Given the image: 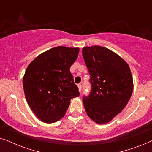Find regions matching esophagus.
Instances as JSON below:
<instances>
[{"instance_id": "34e87169", "label": "esophagus", "mask_w": 152, "mask_h": 152, "mask_svg": "<svg viewBox=\"0 0 152 152\" xmlns=\"http://www.w3.org/2000/svg\"><path fill=\"white\" fill-rule=\"evenodd\" d=\"M78 89H79V91H80V93H81V91H82V85L80 84H78Z\"/></svg>"}]
</instances>
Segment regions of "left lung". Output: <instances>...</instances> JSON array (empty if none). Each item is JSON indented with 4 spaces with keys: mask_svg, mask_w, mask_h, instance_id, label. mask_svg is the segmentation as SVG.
<instances>
[{
    "mask_svg": "<svg viewBox=\"0 0 152 152\" xmlns=\"http://www.w3.org/2000/svg\"><path fill=\"white\" fill-rule=\"evenodd\" d=\"M82 55L91 84L90 94L83 97L84 109L96 123H107L132 96L134 84L129 66L114 52L99 45L84 48Z\"/></svg>",
    "mask_w": 152,
    "mask_h": 152,
    "instance_id": "obj_1",
    "label": "left lung"
}]
</instances>
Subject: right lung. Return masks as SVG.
<instances>
[{
    "label": "right lung",
    "instance_id": "obj_1",
    "mask_svg": "<svg viewBox=\"0 0 152 152\" xmlns=\"http://www.w3.org/2000/svg\"><path fill=\"white\" fill-rule=\"evenodd\" d=\"M78 48L57 46L41 53L27 68L23 80L26 100L35 115L53 123L65 115L70 99L80 95L70 68Z\"/></svg>",
    "mask_w": 152,
    "mask_h": 152
}]
</instances>
